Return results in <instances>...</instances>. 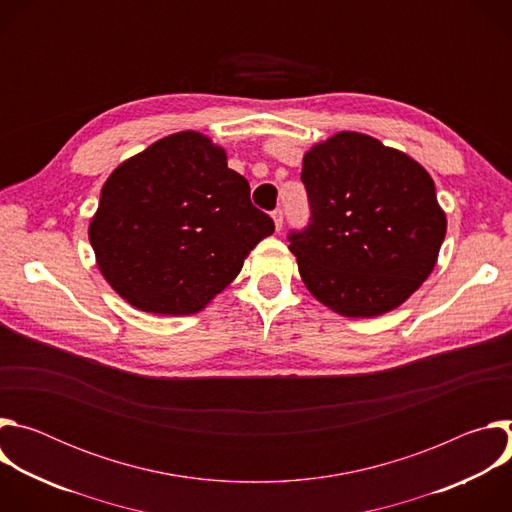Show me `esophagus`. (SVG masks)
Instances as JSON below:
<instances>
[{
  "label": "esophagus",
  "mask_w": 512,
  "mask_h": 512,
  "mask_svg": "<svg viewBox=\"0 0 512 512\" xmlns=\"http://www.w3.org/2000/svg\"><path fill=\"white\" fill-rule=\"evenodd\" d=\"M271 218H273V225H275V231H281V227H283V212H281V208L273 210V212H271Z\"/></svg>",
  "instance_id": "obj_1"
}]
</instances>
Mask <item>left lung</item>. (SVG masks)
Returning a JSON list of instances; mask_svg holds the SVG:
<instances>
[{
	"label": "left lung",
	"instance_id": "8db88e82",
	"mask_svg": "<svg viewBox=\"0 0 512 512\" xmlns=\"http://www.w3.org/2000/svg\"><path fill=\"white\" fill-rule=\"evenodd\" d=\"M312 218L289 235L302 281L346 318L383 316L429 277L448 218L433 178L379 139L338 131L304 154Z\"/></svg>",
	"mask_w": 512,
	"mask_h": 512
}]
</instances>
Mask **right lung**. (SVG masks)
Segmentation results:
<instances>
[{"instance_id":"add662e5","label":"right lung","mask_w":512,"mask_h":512,"mask_svg":"<svg viewBox=\"0 0 512 512\" xmlns=\"http://www.w3.org/2000/svg\"><path fill=\"white\" fill-rule=\"evenodd\" d=\"M249 192L208 135L178 131L154 141L101 188L89 223L101 275L141 312H202L273 235V221Z\"/></svg>"}]
</instances>
